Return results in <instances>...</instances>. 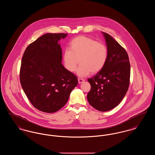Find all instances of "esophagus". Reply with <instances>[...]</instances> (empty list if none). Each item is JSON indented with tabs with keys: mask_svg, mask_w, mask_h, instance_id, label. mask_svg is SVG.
<instances>
[{
	"mask_svg": "<svg viewBox=\"0 0 155 155\" xmlns=\"http://www.w3.org/2000/svg\"><path fill=\"white\" fill-rule=\"evenodd\" d=\"M78 83H79V84H81V83L84 82L85 81V80H84V79H82V78H78Z\"/></svg>",
	"mask_w": 155,
	"mask_h": 155,
	"instance_id": "34e87169",
	"label": "esophagus"
}]
</instances>
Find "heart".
Listing matches in <instances>:
<instances>
[{"instance_id":"heart-1","label":"heart","mask_w":155,"mask_h":155,"mask_svg":"<svg viewBox=\"0 0 155 155\" xmlns=\"http://www.w3.org/2000/svg\"><path fill=\"white\" fill-rule=\"evenodd\" d=\"M107 47L95 39L85 36L74 38L70 43L69 49L63 54V62L67 70L70 72L76 70L80 77H86L92 72L96 73L103 68L107 59Z\"/></svg>"}]
</instances>
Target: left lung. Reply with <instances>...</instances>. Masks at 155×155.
<instances>
[{
  "instance_id": "8db88e82",
  "label": "left lung",
  "mask_w": 155,
  "mask_h": 155,
  "mask_svg": "<svg viewBox=\"0 0 155 155\" xmlns=\"http://www.w3.org/2000/svg\"><path fill=\"white\" fill-rule=\"evenodd\" d=\"M102 33L107 59L103 68L88 79L91 88L87 99L96 110L107 111L116 107L125 96L130 84V64L124 48L109 34Z\"/></svg>"
}]
</instances>
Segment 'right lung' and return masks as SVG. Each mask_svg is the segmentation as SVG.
Listing matches in <instances>:
<instances>
[{
  "label": "right lung",
  "mask_w": 155,
  "mask_h": 155,
  "mask_svg": "<svg viewBox=\"0 0 155 155\" xmlns=\"http://www.w3.org/2000/svg\"><path fill=\"white\" fill-rule=\"evenodd\" d=\"M67 34H46L26 48L23 54L20 80L26 96L38 110L52 113L63 107L77 85L73 73L61 64L58 42Z\"/></svg>",
  "instance_id": "obj_1"
}]
</instances>
